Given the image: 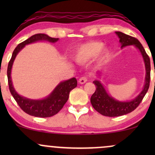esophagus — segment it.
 <instances>
[{"instance_id": "1", "label": "esophagus", "mask_w": 155, "mask_h": 155, "mask_svg": "<svg viewBox=\"0 0 155 155\" xmlns=\"http://www.w3.org/2000/svg\"><path fill=\"white\" fill-rule=\"evenodd\" d=\"M87 81V77H85V76H83V77H81L79 79V83L81 84H83L86 83Z\"/></svg>"}]
</instances>
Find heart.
<instances>
[{
	"label": "heart",
	"mask_w": 155,
	"mask_h": 155,
	"mask_svg": "<svg viewBox=\"0 0 155 155\" xmlns=\"http://www.w3.org/2000/svg\"><path fill=\"white\" fill-rule=\"evenodd\" d=\"M111 51L104 47V43L97 41H89L81 44L73 54V58L79 63H84L93 58L97 63H103L109 58Z\"/></svg>",
	"instance_id": "1"
}]
</instances>
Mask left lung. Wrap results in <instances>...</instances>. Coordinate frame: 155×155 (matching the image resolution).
<instances>
[{"mask_svg": "<svg viewBox=\"0 0 155 155\" xmlns=\"http://www.w3.org/2000/svg\"><path fill=\"white\" fill-rule=\"evenodd\" d=\"M115 33L120 38V43L122 49L128 46H134L140 51L144 62L146 76L144 85L141 92L133 100L127 101H121L114 98L108 93L100 80L96 79L93 81L96 87V90L93 95L91 96L90 102L93 108L101 114L110 117L122 116L134 111L148 91L150 82V59L139 41L134 37L124 34L122 32L116 31ZM101 71L97 73V76H101Z\"/></svg>", "mask_w": 155, "mask_h": 155, "instance_id": "1", "label": "left lung"}]
</instances>
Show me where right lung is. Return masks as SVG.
Wrapping results in <instances>:
<instances>
[{"label":"right lung","instance_id":"add662e5","mask_svg":"<svg viewBox=\"0 0 155 155\" xmlns=\"http://www.w3.org/2000/svg\"><path fill=\"white\" fill-rule=\"evenodd\" d=\"M59 40V38H51L47 34L38 33L32 35L25 41L18 44L13 51L12 58L8 63V69H7V76L9 90L12 96L22 109L25 113L31 116L36 117H50L58 114L61 108L63 107L69 97V93L73 89L77 86V80L76 78H71L65 81H60L56 86L52 92L49 95L42 99H31L24 96L20 95L15 90L11 74L12 69L15 60L18 53L28 44H31L38 41H49L50 43H55Z\"/></svg>","mask_w":155,"mask_h":155}]
</instances>
